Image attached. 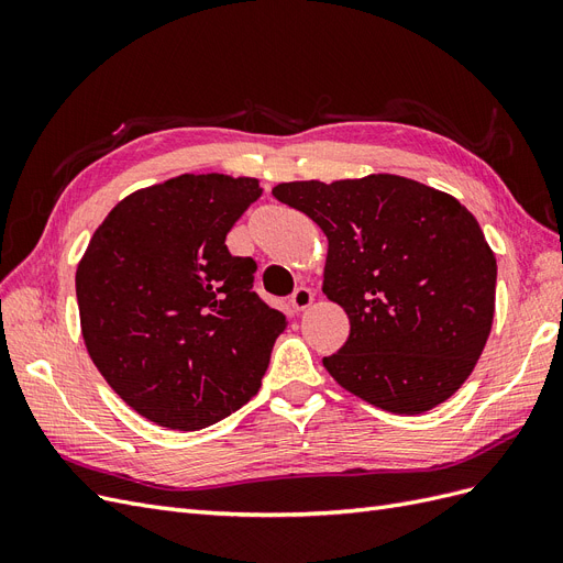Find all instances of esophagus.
Segmentation results:
<instances>
[{"mask_svg":"<svg viewBox=\"0 0 563 563\" xmlns=\"http://www.w3.org/2000/svg\"><path fill=\"white\" fill-rule=\"evenodd\" d=\"M312 300H314V294L310 291V288H308V286H300V288H296L291 300H288V302H291L294 312H302V310L310 308Z\"/></svg>","mask_w":563,"mask_h":563,"instance_id":"esophagus-1","label":"esophagus"}]
</instances>
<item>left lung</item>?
Instances as JSON below:
<instances>
[{
	"label": "left lung",
	"mask_w": 563,
	"mask_h": 563,
	"mask_svg": "<svg viewBox=\"0 0 563 563\" xmlns=\"http://www.w3.org/2000/svg\"><path fill=\"white\" fill-rule=\"evenodd\" d=\"M329 240L321 291L350 319L323 356L333 380L397 416L446 401L474 371L496 312V255L455 197L411 178L279 183Z\"/></svg>",
	"instance_id": "1"
}]
</instances>
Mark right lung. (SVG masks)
<instances>
[{"instance_id": "right-lung-1", "label": "right lung", "mask_w": 563, "mask_h": 563, "mask_svg": "<svg viewBox=\"0 0 563 563\" xmlns=\"http://www.w3.org/2000/svg\"><path fill=\"white\" fill-rule=\"evenodd\" d=\"M263 195L255 178L183 174L122 199L77 265L84 345L135 413L195 432L261 387L286 317L225 236Z\"/></svg>"}]
</instances>
